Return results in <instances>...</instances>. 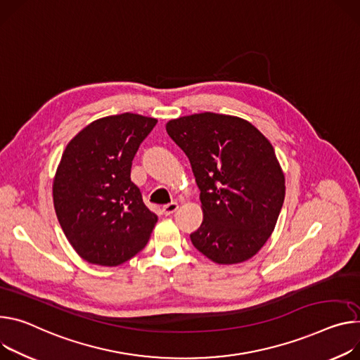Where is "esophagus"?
<instances>
[{
    "label": "esophagus",
    "instance_id": "obj_1",
    "mask_svg": "<svg viewBox=\"0 0 360 360\" xmlns=\"http://www.w3.org/2000/svg\"><path fill=\"white\" fill-rule=\"evenodd\" d=\"M176 210H178V204L176 202H171V204H167V205L162 207V214L168 217V215H172Z\"/></svg>",
    "mask_w": 360,
    "mask_h": 360
}]
</instances>
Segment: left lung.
Instances as JSON below:
<instances>
[{
	"mask_svg": "<svg viewBox=\"0 0 360 360\" xmlns=\"http://www.w3.org/2000/svg\"><path fill=\"white\" fill-rule=\"evenodd\" d=\"M167 132L201 191L204 219L191 234L193 247L218 264L255 255L274 231L285 195L273 145L250 122L211 112L169 120Z\"/></svg>",
	"mask_w": 360,
	"mask_h": 360,
	"instance_id": "obj_1",
	"label": "left lung"
}]
</instances>
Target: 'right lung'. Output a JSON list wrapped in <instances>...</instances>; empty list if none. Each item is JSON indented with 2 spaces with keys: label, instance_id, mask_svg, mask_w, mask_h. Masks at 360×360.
I'll list each match as a JSON object with an SVG mask.
<instances>
[{
  "label": "right lung",
  "instance_id": "add662e5",
  "mask_svg": "<svg viewBox=\"0 0 360 360\" xmlns=\"http://www.w3.org/2000/svg\"><path fill=\"white\" fill-rule=\"evenodd\" d=\"M156 119L122 113L97 119L69 142L53 182L64 236L87 263L115 267L148 243L158 217L130 181L132 160Z\"/></svg>",
  "mask_w": 360,
  "mask_h": 360
}]
</instances>
